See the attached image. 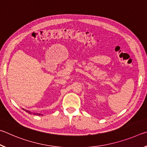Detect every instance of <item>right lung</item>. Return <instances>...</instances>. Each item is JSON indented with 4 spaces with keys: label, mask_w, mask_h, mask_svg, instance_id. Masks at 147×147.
<instances>
[{
    "label": "right lung",
    "mask_w": 147,
    "mask_h": 147,
    "mask_svg": "<svg viewBox=\"0 0 147 147\" xmlns=\"http://www.w3.org/2000/svg\"><path fill=\"white\" fill-rule=\"evenodd\" d=\"M24 110H25L26 112L27 113H28L29 114H32V112H31L30 111H29V110H24ZM33 115H42V114H38V113H33Z\"/></svg>",
    "instance_id": "1"
}]
</instances>
